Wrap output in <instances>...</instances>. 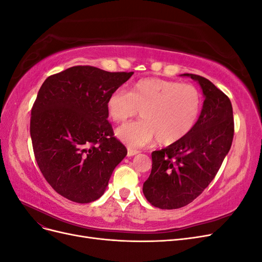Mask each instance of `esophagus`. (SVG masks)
Returning a JSON list of instances; mask_svg holds the SVG:
<instances>
[{"mask_svg":"<svg viewBox=\"0 0 262 262\" xmlns=\"http://www.w3.org/2000/svg\"><path fill=\"white\" fill-rule=\"evenodd\" d=\"M140 152L139 150H137V149H131V148H128V156L129 157H131V156H134V155H137V154H139Z\"/></svg>","mask_w":262,"mask_h":262,"instance_id":"obj_1","label":"esophagus"}]
</instances>
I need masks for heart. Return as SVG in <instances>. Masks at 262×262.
<instances>
[{
    "instance_id": "b5f03b06",
    "label": "heart",
    "mask_w": 262,
    "mask_h": 262,
    "mask_svg": "<svg viewBox=\"0 0 262 262\" xmlns=\"http://www.w3.org/2000/svg\"><path fill=\"white\" fill-rule=\"evenodd\" d=\"M202 107L200 92L191 84L143 78L129 93L109 95L106 108L115 122H123L141 112L142 121L126 123L116 137L131 148L144 147L157 139L162 145L175 144L192 131Z\"/></svg>"
}]
</instances>
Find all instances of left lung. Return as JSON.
I'll use <instances>...</instances> for the list:
<instances>
[{"label": "left lung", "mask_w": 262, "mask_h": 262, "mask_svg": "<svg viewBox=\"0 0 262 262\" xmlns=\"http://www.w3.org/2000/svg\"><path fill=\"white\" fill-rule=\"evenodd\" d=\"M200 85L204 101L192 131L175 144L152 153V171L143 193L154 207L171 210L192 202L217 173L232 146V102L205 77L185 73Z\"/></svg>", "instance_id": "obj_1"}]
</instances>
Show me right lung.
<instances>
[{
  "label": "right lung",
  "instance_id": "obj_1",
  "mask_svg": "<svg viewBox=\"0 0 262 262\" xmlns=\"http://www.w3.org/2000/svg\"><path fill=\"white\" fill-rule=\"evenodd\" d=\"M132 74L78 66L49 76L39 90L30 118L35 157L46 180L67 199L97 200L128 153L114 137L106 101Z\"/></svg>",
  "mask_w": 262,
  "mask_h": 262
}]
</instances>
